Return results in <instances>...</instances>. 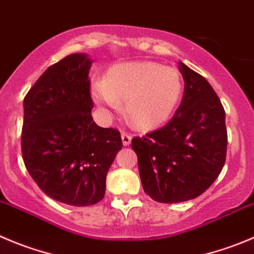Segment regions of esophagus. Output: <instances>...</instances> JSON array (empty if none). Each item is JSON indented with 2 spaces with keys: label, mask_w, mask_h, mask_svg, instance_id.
<instances>
[{
  "label": "esophagus",
  "mask_w": 254,
  "mask_h": 254,
  "mask_svg": "<svg viewBox=\"0 0 254 254\" xmlns=\"http://www.w3.org/2000/svg\"><path fill=\"white\" fill-rule=\"evenodd\" d=\"M121 138H122L123 146H129V144H131L132 137L131 134H128L127 132H122V133H121Z\"/></svg>",
  "instance_id": "34e87169"
}]
</instances>
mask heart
<instances>
[{"mask_svg": "<svg viewBox=\"0 0 254 254\" xmlns=\"http://www.w3.org/2000/svg\"><path fill=\"white\" fill-rule=\"evenodd\" d=\"M183 83L180 72L156 62H127L113 66L105 81L92 86L96 103L117 111L126 102V116L141 129L165 123L180 102Z\"/></svg>", "mask_w": 254, "mask_h": 254, "instance_id": "1", "label": "heart"}]
</instances>
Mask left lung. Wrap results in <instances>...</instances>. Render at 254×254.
I'll list each match as a JSON object with an SVG mask.
<instances>
[{
	"mask_svg": "<svg viewBox=\"0 0 254 254\" xmlns=\"http://www.w3.org/2000/svg\"><path fill=\"white\" fill-rule=\"evenodd\" d=\"M182 102L170 122L132 139L143 190L161 203H178L211 187L226 162V113L204 77L180 62Z\"/></svg>",
	"mask_w": 254,
	"mask_h": 254,
	"instance_id": "left-lung-1",
	"label": "left lung"
}]
</instances>
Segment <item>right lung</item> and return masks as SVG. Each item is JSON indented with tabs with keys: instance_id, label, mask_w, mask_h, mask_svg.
Listing matches in <instances>:
<instances>
[{
	"instance_id": "1",
	"label": "right lung",
	"mask_w": 254,
	"mask_h": 254,
	"mask_svg": "<svg viewBox=\"0 0 254 254\" xmlns=\"http://www.w3.org/2000/svg\"><path fill=\"white\" fill-rule=\"evenodd\" d=\"M92 61L73 53L48 67L23 100L21 144L28 173L48 197L92 206L122 148L118 129L95 123L88 73Z\"/></svg>"
}]
</instances>
